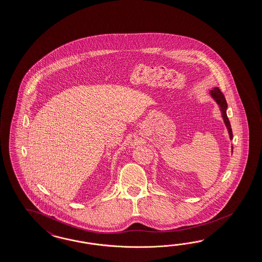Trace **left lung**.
<instances>
[{
	"instance_id": "1",
	"label": "left lung",
	"mask_w": 262,
	"mask_h": 262,
	"mask_svg": "<svg viewBox=\"0 0 262 262\" xmlns=\"http://www.w3.org/2000/svg\"><path fill=\"white\" fill-rule=\"evenodd\" d=\"M209 95L211 97L216 101L217 105H219V108L221 110V113H222V116H223V119H224V124H225V127L228 130V134H229L230 139L232 140L233 139V133H232V128H231V125H230L229 119L227 117L226 115V110H227V102L225 100V97H224L223 93L221 92V90L219 89L217 87H215L213 89L209 91ZM232 152H233V147H232Z\"/></svg>"
}]
</instances>
